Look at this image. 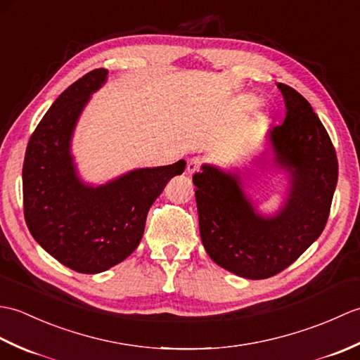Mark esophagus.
<instances>
[{
  "instance_id": "esophagus-1",
  "label": "esophagus",
  "mask_w": 360,
  "mask_h": 360,
  "mask_svg": "<svg viewBox=\"0 0 360 360\" xmlns=\"http://www.w3.org/2000/svg\"><path fill=\"white\" fill-rule=\"evenodd\" d=\"M200 165H201V159L200 158H190L188 162H187V173L188 174H193L198 170H200Z\"/></svg>"
}]
</instances>
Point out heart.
I'll return each instance as SVG.
<instances>
[{
  "label": "heart",
  "instance_id": "1",
  "mask_svg": "<svg viewBox=\"0 0 360 360\" xmlns=\"http://www.w3.org/2000/svg\"><path fill=\"white\" fill-rule=\"evenodd\" d=\"M257 103H258V101H257V97H254V96H248V97L243 98L244 108H248V110L254 108V106H257Z\"/></svg>",
  "mask_w": 360,
  "mask_h": 360
}]
</instances>
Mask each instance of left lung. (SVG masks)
Returning <instances> with one entry per match:
<instances>
[{
    "instance_id": "1",
    "label": "left lung",
    "mask_w": 360,
    "mask_h": 360,
    "mask_svg": "<svg viewBox=\"0 0 360 360\" xmlns=\"http://www.w3.org/2000/svg\"><path fill=\"white\" fill-rule=\"evenodd\" d=\"M277 86L285 120L267 131L262 160L266 170L283 173L278 207L259 209L241 165L202 164L193 176L205 252L223 269L249 280L286 269L319 238L338 184V158L323 124L294 88Z\"/></svg>"
}]
</instances>
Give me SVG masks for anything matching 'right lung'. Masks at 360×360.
Wrapping results in <instances>:
<instances>
[{"instance_id":"add662e5","label":"right lung","mask_w":360,"mask_h":360,"mask_svg":"<svg viewBox=\"0 0 360 360\" xmlns=\"http://www.w3.org/2000/svg\"><path fill=\"white\" fill-rule=\"evenodd\" d=\"M108 80L94 70L51 105L26 148L22 201L30 235L49 255L82 274H98L124 262L139 246L151 204L173 176L172 165L134 168L93 184L82 178L72 139L91 96Z\"/></svg>"}]
</instances>
